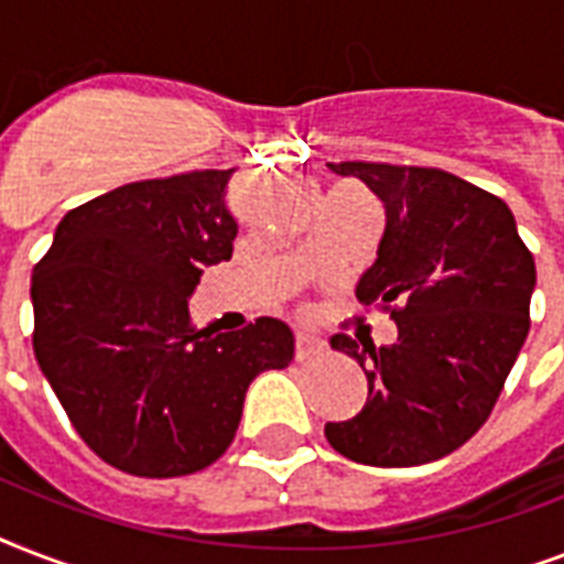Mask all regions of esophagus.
Returning a JSON list of instances; mask_svg holds the SVG:
<instances>
[{
	"instance_id": "34e87169",
	"label": "esophagus",
	"mask_w": 564,
	"mask_h": 564,
	"mask_svg": "<svg viewBox=\"0 0 564 564\" xmlns=\"http://www.w3.org/2000/svg\"><path fill=\"white\" fill-rule=\"evenodd\" d=\"M322 351H325V343H322L318 336L304 334V330L295 336V360L304 362V360H310V357H316V354H322Z\"/></svg>"
}]
</instances>
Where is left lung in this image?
<instances>
[{
    "instance_id": "1",
    "label": "left lung",
    "mask_w": 564,
    "mask_h": 564,
    "mask_svg": "<svg viewBox=\"0 0 564 564\" xmlns=\"http://www.w3.org/2000/svg\"><path fill=\"white\" fill-rule=\"evenodd\" d=\"M327 166L360 178L383 202V239L357 299L394 318L398 343L330 339L362 366L369 401L354 419L327 421L325 436L362 465L433 463L491 415L530 334L535 260L507 204L451 172L366 161Z\"/></svg>"
}]
</instances>
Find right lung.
<instances>
[{"label": "right lung", "mask_w": 564, "mask_h": 564, "mask_svg": "<svg viewBox=\"0 0 564 564\" xmlns=\"http://www.w3.org/2000/svg\"><path fill=\"white\" fill-rule=\"evenodd\" d=\"M234 170L134 181L61 219L31 274L34 357L93 454L134 477H184L237 436L251 380L286 369L292 330L257 318L204 334L189 295L230 260Z\"/></svg>", "instance_id": "1"}]
</instances>
